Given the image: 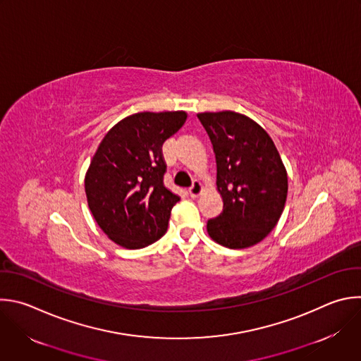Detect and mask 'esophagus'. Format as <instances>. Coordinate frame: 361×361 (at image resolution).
Masks as SVG:
<instances>
[{"label": "esophagus", "mask_w": 361, "mask_h": 361, "mask_svg": "<svg viewBox=\"0 0 361 361\" xmlns=\"http://www.w3.org/2000/svg\"><path fill=\"white\" fill-rule=\"evenodd\" d=\"M202 190H204V187H202V184L200 183V181H194L192 183V185L190 187V190H188V194H190V197H192V198H197L201 192H202Z\"/></svg>", "instance_id": "34e87169"}]
</instances>
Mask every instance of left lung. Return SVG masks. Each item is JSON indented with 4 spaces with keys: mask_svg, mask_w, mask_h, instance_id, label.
Listing matches in <instances>:
<instances>
[{
    "mask_svg": "<svg viewBox=\"0 0 361 361\" xmlns=\"http://www.w3.org/2000/svg\"><path fill=\"white\" fill-rule=\"evenodd\" d=\"M212 143L222 212L207 222L211 239L250 248L275 228L286 202L288 173L279 152L251 117L232 110L198 113Z\"/></svg>",
    "mask_w": 361,
    "mask_h": 361,
    "instance_id": "8db88e82",
    "label": "left lung"
}]
</instances>
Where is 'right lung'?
I'll return each mask as SVG.
<instances>
[{"mask_svg":"<svg viewBox=\"0 0 361 361\" xmlns=\"http://www.w3.org/2000/svg\"><path fill=\"white\" fill-rule=\"evenodd\" d=\"M185 120L184 110L135 113L100 142L85 176V192L94 221L114 244L140 250L166 233L180 198L163 184L161 146Z\"/></svg>","mask_w":361,"mask_h":361,"instance_id":"add662e5","label":"right lung"}]
</instances>
